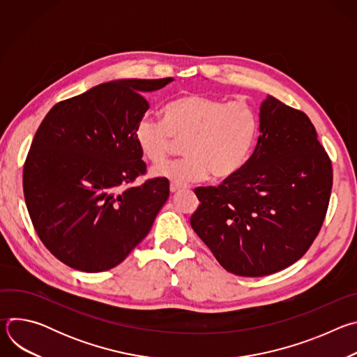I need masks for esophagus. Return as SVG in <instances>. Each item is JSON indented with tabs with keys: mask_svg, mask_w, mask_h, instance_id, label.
<instances>
[{
	"mask_svg": "<svg viewBox=\"0 0 357 357\" xmlns=\"http://www.w3.org/2000/svg\"><path fill=\"white\" fill-rule=\"evenodd\" d=\"M185 188H186V185H182V183H178V182H171V185H169V190L172 193L179 192L181 189H185Z\"/></svg>",
	"mask_w": 357,
	"mask_h": 357,
	"instance_id": "1",
	"label": "esophagus"
}]
</instances>
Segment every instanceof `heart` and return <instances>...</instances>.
Segmentation results:
<instances>
[{"label":"heart","instance_id":"b5f03b06","mask_svg":"<svg viewBox=\"0 0 357 357\" xmlns=\"http://www.w3.org/2000/svg\"><path fill=\"white\" fill-rule=\"evenodd\" d=\"M164 121L144 116L134 138L152 164L164 162L175 141H186V157L152 169L157 178L174 182L234 176L248 161L259 135V117L247 101H227L208 94H182L164 107Z\"/></svg>","mask_w":357,"mask_h":357}]
</instances>
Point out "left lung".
Listing matches in <instances>:
<instances>
[{"instance_id":"left-lung-1","label":"left lung","mask_w":357,"mask_h":357,"mask_svg":"<svg viewBox=\"0 0 357 357\" xmlns=\"http://www.w3.org/2000/svg\"><path fill=\"white\" fill-rule=\"evenodd\" d=\"M332 179L331 160L308 116L267 96L252 155L222 185L195 189L200 205L190 226L229 273L270 275L298 261L314 243Z\"/></svg>"}]
</instances>
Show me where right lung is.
<instances>
[{"label": "right lung", "mask_w": 357, "mask_h": 357, "mask_svg": "<svg viewBox=\"0 0 357 357\" xmlns=\"http://www.w3.org/2000/svg\"><path fill=\"white\" fill-rule=\"evenodd\" d=\"M165 79H121L63 100L40 123L24 165L32 225L54 256L84 273L119 266L148 234L169 197L145 174L134 130L149 109L142 93Z\"/></svg>", "instance_id": "1"}]
</instances>
